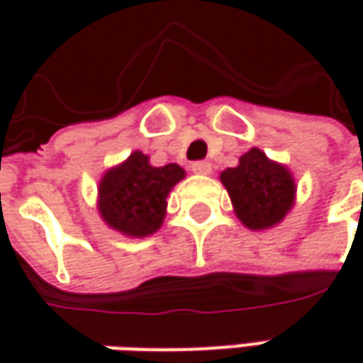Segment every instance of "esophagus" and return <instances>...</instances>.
Segmentation results:
<instances>
[{
	"instance_id": "obj_1",
	"label": "esophagus",
	"mask_w": 363,
	"mask_h": 363,
	"mask_svg": "<svg viewBox=\"0 0 363 363\" xmlns=\"http://www.w3.org/2000/svg\"><path fill=\"white\" fill-rule=\"evenodd\" d=\"M191 172L200 175L212 174V163H210V161H196V163L191 165Z\"/></svg>"
}]
</instances>
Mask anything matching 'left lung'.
<instances>
[{"mask_svg":"<svg viewBox=\"0 0 363 363\" xmlns=\"http://www.w3.org/2000/svg\"><path fill=\"white\" fill-rule=\"evenodd\" d=\"M220 182L230 196L234 214L248 230H269L295 206L297 186L291 169L269 160L258 147L246 151L236 167L224 169Z\"/></svg>","mask_w":363,"mask_h":363,"instance_id":"1","label":"left lung"}]
</instances>
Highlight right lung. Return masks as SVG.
Segmentation results:
<instances>
[{
  "mask_svg": "<svg viewBox=\"0 0 363 363\" xmlns=\"http://www.w3.org/2000/svg\"><path fill=\"white\" fill-rule=\"evenodd\" d=\"M186 177L184 167L151 165L149 155L133 151L127 160L106 169L99 182L96 208L108 228L129 238L157 232L167 210V196Z\"/></svg>",
  "mask_w": 363,
  "mask_h": 363,
  "instance_id": "right-lung-1",
  "label": "right lung"
}]
</instances>
